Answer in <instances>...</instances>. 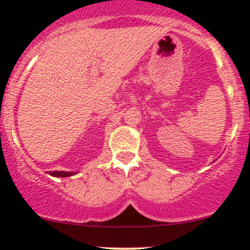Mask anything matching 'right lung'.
Listing matches in <instances>:
<instances>
[{
	"label": "right lung",
	"mask_w": 250,
	"mask_h": 250,
	"mask_svg": "<svg viewBox=\"0 0 250 250\" xmlns=\"http://www.w3.org/2000/svg\"><path fill=\"white\" fill-rule=\"evenodd\" d=\"M75 172H64V170H62V172H59V170H57V172H49V175L52 176H57V178H66V176H71V175H75Z\"/></svg>",
	"instance_id": "add662e5"
}]
</instances>
